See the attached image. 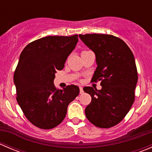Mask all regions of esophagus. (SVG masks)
I'll return each instance as SVG.
<instances>
[{
  "label": "esophagus",
  "mask_w": 152,
  "mask_h": 152,
  "mask_svg": "<svg viewBox=\"0 0 152 152\" xmlns=\"http://www.w3.org/2000/svg\"><path fill=\"white\" fill-rule=\"evenodd\" d=\"M79 90H80V94H82V93H84L83 88H82V87H79Z\"/></svg>",
  "instance_id": "esophagus-1"
}]
</instances>
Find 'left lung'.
I'll use <instances>...</instances> for the list:
<instances>
[{"mask_svg":"<svg viewBox=\"0 0 152 152\" xmlns=\"http://www.w3.org/2000/svg\"><path fill=\"white\" fill-rule=\"evenodd\" d=\"M82 42L94 51L98 66L92 80L101 81L102 88L85 87L92 100L86 107L89 121L107 129L120 123L134 102L137 70L134 55L120 38L111 34H79Z\"/></svg>","mask_w":152,"mask_h":152,"instance_id":"left-lung-1","label":"left lung"}]
</instances>
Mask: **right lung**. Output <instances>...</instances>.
Listing matches in <instances>:
<instances>
[{"label":"right lung","instance_id":"add662e5","mask_svg":"<svg viewBox=\"0 0 152 152\" xmlns=\"http://www.w3.org/2000/svg\"><path fill=\"white\" fill-rule=\"evenodd\" d=\"M78 35L48 36L30 42L20 56L14 73L17 102L35 126L50 129L65 118L67 106L79 95L76 85L58 90L55 73L65 66L78 42Z\"/></svg>","mask_w":152,"mask_h":152}]
</instances>
